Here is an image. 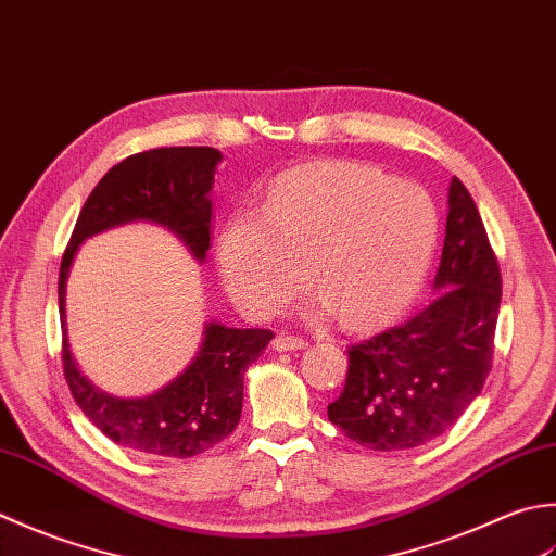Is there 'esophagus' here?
Listing matches in <instances>:
<instances>
[{
    "label": "esophagus",
    "mask_w": 556,
    "mask_h": 556,
    "mask_svg": "<svg viewBox=\"0 0 556 556\" xmlns=\"http://www.w3.org/2000/svg\"><path fill=\"white\" fill-rule=\"evenodd\" d=\"M274 348L278 350V353H288V350H302L307 348V341L300 336H290V333H278L274 338Z\"/></svg>",
    "instance_id": "obj_1"
}]
</instances>
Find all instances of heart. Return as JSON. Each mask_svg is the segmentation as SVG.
<instances>
[{
	"label": "heart",
	"instance_id": "1",
	"mask_svg": "<svg viewBox=\"0 0 556 556\" xmlns=\"http://www.w3.org/2000/svg\"><path fill=\"white\" fill-rule=\"evenodd\" d=\"M439 237L427 191L379 169L316 163L290 169L264 213H237L220 235V270L247 312L268 316L307 282L316 319L338 312L355 328L399 316L420 290Z\"/></svg>",
	"mask_w": 556,
	"mask_h": 556
}]
</instances>
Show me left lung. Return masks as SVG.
<instances>
[{
  "label": "left lung",
  "mask_w": 556,
  "mask_h": 556,
  "mask_svg": "<svg viewBox=\"0 0 556 556\" xmlns=\"http://www.w3.org/2000/svg\"><path fill=\"white\" fill-rule=\"evenodd\" d=\"M434 300L413 319L350 345L328 420L371 451L422 446L456 425L492 371L502 274L470 191L448 187Z\"/></svg>",
  "instance_id": "1"
}]
</instances>
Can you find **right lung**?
<instances>
[{
  "instance_id": "1",
  "label": "right lung",
  "mask_w": 556,
  "mask_h": 556,
  "mask_svg": "<svg viewBox=\"0 0 556 556\" xmlns=\"http://www.w3.org/2000/svg\"><path fill=\"white\" fill-rule=\"evenodd\" d=\"M211 146H169L124 157L108 169L86 199L60 266V314L76 249L86 237L129 220H153L182 237L197 258L211 247L215 165ZM274 338L268 328L208 324L194 362L185 374L146 399H115L98 391L76 369L66 328L62 367L76 405L115 444L161 458H191L235 432L242 415L244 371Z\"/></svg>"
}]
</instances>
